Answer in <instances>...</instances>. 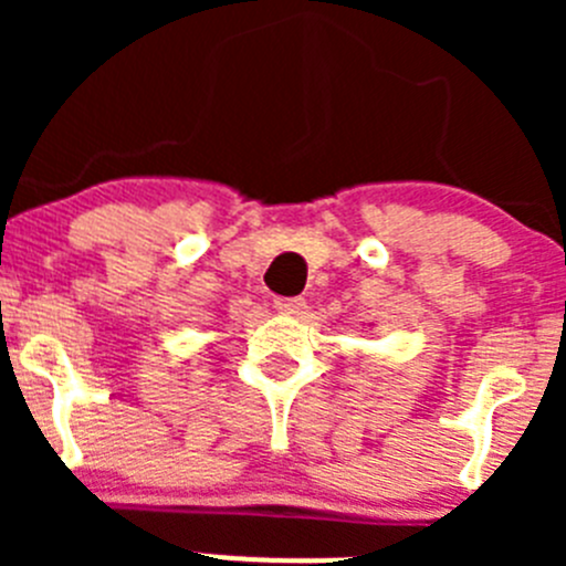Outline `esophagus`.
Returning a JSON list of instances; mask_svg holds the SVG:
<instances>
[{
	"instance_id": "1",
	"label": "esophagus",
	"mask_w": 566,
	"mask_h": 566,
	"mask_svg": "<svg viewBox=\"0 0 566 566\" xmlns=\"http://www.w3.org/2000/svg\"><path fill=\"white\" fill-rule=\"evenodd\" d=\"M273 306H276L282 315H304L306 301L304 298H276L273 301Z\"/></svg>"
}]
</instances>
